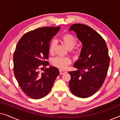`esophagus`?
<instances>
[{"label":"esophagus","instance_id":"1","mask_svg":"<svg viewBox=\"0 0 120 120\" xmlns=\"http://www.w3.org/2000/svg\"><path fill=\"white\" fill-rule=\"evenodd\" d=\"M60 74H63L66 73L67 71L64 70H62V69H60Z\"/></svg>","mask_w":120,"mask_h":120}]
</instances>
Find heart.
Masks as SVG:
<instances>
[{
  "mask_svg": "<svg viewBox=\"0 0 120 120\" xmlns=\"http://www.w3.org/2000/svg\"><path fill=\"white\" fill-rule=\"evenodd\" d=\"M61 40L63 43L69 50L73 49L78 42L76 38L70 34H66L63 35L61 38ZM56 45L57 42L55 40L52 41L49 47V51L50 53H53L54 52ZM78 51L76 50L73 51V53H78ZM70 63H71V60L69 57H68L57 56L54 58L52 60V64L55 66L60 69H65Z\"/></svg>",
  "mask_w": 120,
  "mask_h": 120,
  "instance_id": "b5f03b06",
  "label": "heart"
}]
</instances>
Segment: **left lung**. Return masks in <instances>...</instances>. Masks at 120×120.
I'll list each match as a JSON object with an SVG mask.
<instances>
[{"mask_svg": "<svg viewBox=\"0 0 120 120\" xmlns=\"http://www.w3.org/2000/svg\"><path fill=\"white\" fill-rule=\"evenodd\" d=\"M69 30L76 33L82 43L79 58L74 64L78 70L68 72L70 91L78 97H89L99 90L106 78L110 64L107 46L99 34L85 24H74Z\"/></svg>", "mask_w": 120, "mask_h": 120, "instance_id": "left-lung-1", "label": "left lung"}]
</instances>
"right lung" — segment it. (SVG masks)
Returning a JSON list of instances; mask_svg holds the SVG:
<instances>
[{"label":"right lung","instance_id":"obj_1","mask_svg":"<svg viewBox=\"0 0 120 120\" xmlns=\"http://www.w3.org/2000/svg\"><path fill=\"white\" fill-rule=\"evenodd\" d=\"M60 28L45 27L31 30L22 36L16 47L13 56L15 76L23 92L32 99L46 96L60 74L58 69L52 66L41 73L39 70L44 69L41 67L49 65L45 60L49 58L50 42Z\"/></svg>","mask_w":120,"mask_h":120}]
</instances>
